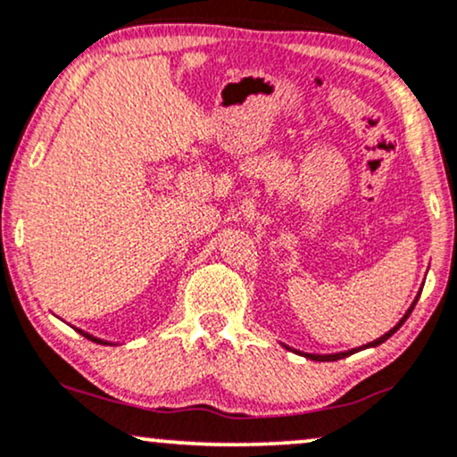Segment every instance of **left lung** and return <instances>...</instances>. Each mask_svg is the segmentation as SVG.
I'll use <instances>...</instances> for the list:
<instances>
[{
	"label": "left lung",
	"instance_id": "obj_1",
	"mask_svg": "<svg viewBox=\"0 0 457 457\" xmlns=\"http://www.w3.org/2000/svg\"><path fill=\"white\" fill-rule=\"evenodd\" d=\"M415 309V304L413 306H411V309H409V312H406V315L403 317V319H400V323H398V326H395V328H392V329H389V332L387 334H383V337L381 338H377V340H372V343H368L366 345V347H377V345H381V343H386V340L389 338V337H392V334H395V332H398V329H400V326H403V323L406 321V319H409V315H411V311H413ZM351 353V351H347V353H334V355H312V353H306V357H311V360H315V361H337V360H343V357H347Z\"/></svg>",
	"mask_w": 457,
	"mask_h": 457
}]
</instances>
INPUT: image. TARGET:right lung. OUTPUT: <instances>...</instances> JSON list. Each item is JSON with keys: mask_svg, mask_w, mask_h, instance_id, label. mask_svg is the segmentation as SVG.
Segmentation results:
<instances>
[{"mask_svg": "<svg viewBox=\"0 0 457 457\" xmlns=\"http://www.w3.org/2000/svg\"><path fill=\"white\" fill-rule=\"evenodd\" d=\"M79 332L82 334V337L85 338H89V340H93V343H100V345H108L106 340H100V338H96V337H91V334H87V332H82V329H79Z\"/></svg>", "mask_w": 457, "mask_h": 457, "instance_id": "obj_1", "label": "right lung"}]
</instances>
